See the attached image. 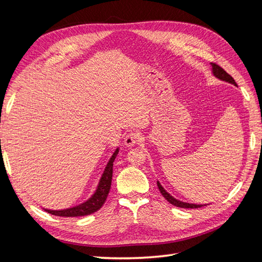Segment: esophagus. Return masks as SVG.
<instances>
[{"mask_svg":"<svg viewBox=\"0 0 262 262\" xmlns=\"http://www.w3.org/2000/svg\"><path fill=\"white\" fill-rule=\"evenodd\" d=\"M140 140V133L137 132H131L129 134H126L125 138H124V144L126 146H133L134 144H137Z\"/></svg>","mask_w":262,"mask_h":262,"instance_id":"obj_1","label":"esophagus"}]
</instances>
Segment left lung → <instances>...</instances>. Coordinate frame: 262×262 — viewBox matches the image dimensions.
Returning <instances> with one entry per match:
<instances>
[{
	"mask_svg": "<svg viewBox=\"0 0 262 262\" xmlns=\"http://www.w3.org/2000/svg\"><path fill=\"white\" fill-rule=\"evenodd\" d=\"M212 66V73L213 75L215 76L216 78H219V80L221 81H224V82H227V83H231L235 86H237L236 82L234 78L229 75L228 73H226L225 71L222 69L220 66L215 64V63H211ZM157 186H158V189H160V191L162 193V195L165 198L166 200H167L170 204L175 205V207H178V208H184V209H198V208H201V207H204V205L207 204H194V203H187V202H182L180 200H177L173 198L172 195H170L166 190L163 188V186L160 184V181H157Z\"/></svg>",
	"mask_w": 262,
	"mask_h": 262,
	"instance_id": "obj_1",
	"label": "left lung"
}]
</instances>
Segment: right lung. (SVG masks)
<instances>
[{
    "label": "right lung",
    "instance_id": "obj_1",
    "mask_svg": "<svg viewBox=\"0 0 262 262\" xmlns=\"http://www.w3.org/2000/svg\"><path fill=\"white\" fill-rule=\"evenodd\" d=\"M119 153V147L115 150L114 154L110 157L109 162L106 165V168L102 172L101 178L98 182V186L96 191L94 192V194L90 198L89 200H86L85 202L76 205V207L73 208H69L64 210H48L45 209L46 212H48L52 215H57V216H66V217H72V216H84V215H90V214L98 211L102 204L105 203L110 186H112V179H113V166L114 162L116 160V157Z\"/></svg>",
    "mask_w": 262,
    "mask_h": 262
}]
</instances>
